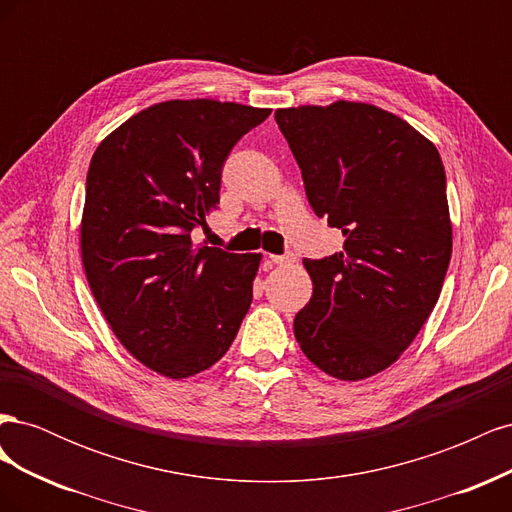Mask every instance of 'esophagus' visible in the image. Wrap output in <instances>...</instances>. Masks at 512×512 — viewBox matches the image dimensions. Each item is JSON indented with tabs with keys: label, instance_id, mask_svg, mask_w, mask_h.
<instances>
[{
	"label": "esophagus",
	"instance_id": "1",
	"mask_svg": "<svg viewBox=\"0 0 512 512\" xmlns=\"http://www.w3.org/2000/svg\"><path fill=\"white\" fill-rule=\"evenodd\" d=\"M271 258V262L273 265H277V267H284V265H292L294 262V256L292 254H284V256H269Z\"/></svg>",
	"mask_w": 512,
	"mask_h": 512
}]
</instances>
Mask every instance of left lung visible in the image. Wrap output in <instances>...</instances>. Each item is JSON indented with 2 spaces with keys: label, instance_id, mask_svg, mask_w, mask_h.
Listing matches in <instances>:
<instances>
[{
  "label": "left lung",
  "instance_id": "obj_1",
  "mask_svg": "<svg viewBox=\"0 0 512 512\" xmlns=\"http://www.w3.org/2000/svg\"><path fill=\"white\" fill-rule=\"evenodd\" d=\"M318 218L344 250L303 265L314 292L294 318L303 354L337 380L391 367L436 307L453 252L442 158L408 121L365 102L277 108Z\"/></svg>",
  "mask_w": 512,
  "mask_h": 512
}]
</instances>
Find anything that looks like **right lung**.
Masks as SVG:
<instances>
[{
    "label": "right lung",
    "mask_w": 512,
    "mask_h": 512,
    "mask_svg": "<svg viewBox=\"0 0 512 512\" xmlns=\"http://www.w3.org/2000/svg\"><path fill=\"white\" fill-rule=\"evenodd\" d=\"M271 115L211 98L123 121L87 173L81 258L102 314L136 361L183 380L218 363L252 303L260 254L194 245L220 205L222 166Z\"/></svg>",
    "instance_id": "obj_1"
}]
</instances>
